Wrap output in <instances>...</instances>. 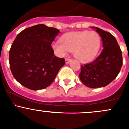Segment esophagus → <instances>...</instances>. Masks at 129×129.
Instances as JSON below:
<instances>
[{
	"instance_id": "esophagus-1",
	"label": "esophagus",
	"mask_w": 129,
	"mask_h": 129,
	"mask_svg": "<svg viewBox=\"0 0 129 129\" xmlns=\"http://www.w3.org/2000/svg\"><path fill=\"white\" fill-rule=\"evenodd\" d=\"M71 60H72L70 59V58H66V63H67V64H68V63H69L70 62H71Z\"/></svg>"
}]
</instances>
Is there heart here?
I'll use <instances>...</instances> for the list:
<instances>
[{
  "instance_id": "heart-1",
  "label": "heart",
  "mask_w": 129,
  "mask_h": 129,
  "mask_svg": "<svg viewBox=\"0 0 129 129\" xmlns=\"http://www.w3.org/2000/svg\"><path fill=\"white\" fill-rule=\"evenodd\" d=\"M101 46V37L95 31L73 32L63 35L60 42L53 44V49L58 55L64 57L69 52H74V57L83 63L93 60Z\"/></svg>"
}]
</instances>
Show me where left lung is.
Wrapping results in <instances>:
<instances>
[{
    "mask_svg": "<svg viewBox=\"0 0 129 129\" xmlns=\"http://www.w3.org/2000/svg\"><path fill=\"white\" fill-rule=\"evenodd\" d=\"M95 28L102 38L103 50L93 62L81 66L80 80L90 88L104 87L112 82L122 66L120 47L114 36L96 27Z\"/></svg>",
    "mask_w": 129,
    "mask_h": 129,
    "instance_id": "obj_1",
    "label": "left lung"
}]
</instances>
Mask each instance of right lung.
Instances as JSON below:
<instances>
[{
	"instance_id": "obj_1",
	"label": "right lung",
	"mask_w": 129,
	"mask_h": 129,
	"mask_svg": "<svg viewBox=\"0 0 129 129\" xmlns=\"http://www.w3.org/2000/svg\"><path fill=\"white\" fill-rule=\"evenodd\" d=\"M60 31L44 24L23 30L17 36L9 52V63L15 80L33 90L49 87L64 58L54 55L51 44Z\"/></svg>"
}]
</instances>
